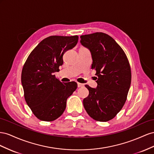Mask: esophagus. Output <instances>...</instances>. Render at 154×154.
<instances>
[{"label": "esophagus", "instance_id": "34e87169", "mask_svg": "<svg viewBox=\"0 0 154 154\" xmlns=\"http://www.w3.org/2000/svg\"><path fill=\"white\" fill-rule=\"evenodd\" d=\"M84 86H85V85H83V84H82V83L77 82V86H78L79 88H80V87H83Z\"/></svg>", "mask_w": 154, "mask_h": 154}]
</instances>
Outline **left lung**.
I'll list each match as a JSON object with an SVG mask.
<instances>
[{"label": "left lung", "instance_id": "left-lung-1", "mask_svg": "<svg viewBox=\"0 0 154 154\" xmlns=\"http://www.w3.org/2000/svg\"><path fill=\"white\" fill-rule=\"evenodd\" d=\"M81 45L91 55V69L98 77L96 88L85 85L88 96L83 100L88 114L94 120L106 122L120 112L131 84L129 61L121 47L108 35L97 32L81 36Z\"/></svg>", "mask_w": 154, "mask_h": 154}]
</instances>
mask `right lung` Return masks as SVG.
Instances as JSON below:
<instances>
[{
  "label": "right lung",
  "instance_id": "obj_1",
  "mask_svg": "<svg viewBox=\"0 0 154 154\" xmlns=\"http://www.w3.org/2000/svg\"><path fill=\"white\" fill-rule=\"evenodd\" d=\"M79 37H48L31 52L21 74L24 98L38 119L53 121L65 110L66 100L77 89L75 82L63 83L54 73L63 64L64 53L76 46Z\"/></svg>",
  "mask_w": 154,
  "mask_h": 154
}]
</instances>
